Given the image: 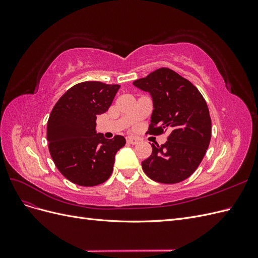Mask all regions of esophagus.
<instances>
[{"label":"esophagus","instance_id":"esophagus-1","mask_svg":"<svg viewBox=\"0 0 258 258\" xmlns=\"http://www.w3.org/2000/svg\"><path fill=\"white\" fill-rule=\"evenodd\" d=\"M126 141H127V143H129V144H137V143L139 142V140L136 139V138H134V137H127V138H126Z\"/></svg>","mask_w":258,"mask_h":258}]
</instances>
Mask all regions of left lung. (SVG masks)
<instances>
[{
    "label": "left lung",
    "instance_id": "1",
    "mask_svg": "<svg viewBox=\"0 0 258 258\" xmlns=\"http://www.w3.org/2000/svg\"><path fill=\"white\" fill-rule=\"evenodd\" d=\"M134 85L153 100L148 134L170 131L165 144H152V155L142 161L143 171L163 184L184 181L196 171L210 144L212 127L206 100L189 81L168 68L156 70Z\"/></svg>",
    "mask_w": 258,
    "mask_h": 258
}]
</instances>
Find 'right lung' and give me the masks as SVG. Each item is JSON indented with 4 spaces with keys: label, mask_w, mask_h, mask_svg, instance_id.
<instances>
[{
    "label": "right lung",
    "mask_w": 258,
    "mask_h": 258,
    "mask_svg": "<svg viewBox=\"0 0 258 258\" xmlns=\"http://www.w3.org/2000/svg\"><path fill=\"white\" fill-rule=\"evenodd\" d=\"M119 88L101 82L76 84L52 108L47 122L49 153L61 174L74 184L96 186L113 172L115 155L126 140L97 134L96 119L108 110Z\"/></svg>",
    "instance_id": "right-lung-1"
}]
</instances>
